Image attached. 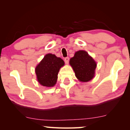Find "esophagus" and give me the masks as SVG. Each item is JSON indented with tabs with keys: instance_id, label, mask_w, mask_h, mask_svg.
I'll return each instance as SVG.
<instances>
[{
	"instance_id": "1",
	"label": "esophagus",
	"mask_w": 130,
	"mask_h": 130,
	"mask_svg": "<svg viewBox=\"0 0 130 130\" xmlns=\"http://www.w3.org/2000/svg\"><path fill=\"white\" fill-rule=\"evenodd\" d=\"M64 61L66 64H68L69 61V57H66L64 58Z\"/></svg>"
}]
</instances>
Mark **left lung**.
<instances>
[{"mask_svg":"<svg viewBox=\"0 0 130 130\" xmlns=\"http://www.w3.org/2000/svg\"><path fill=\"white\" fill-rule=\"evenodd\" d=\"M70 64L80 81L86 82L94 77L96 63L86 51L80 50L76 52L73 57L70 58Z\"/></svg>","mask_w":130,"mask_h":130,"instance_id":"left-lung-1","label":"left lung"}]
</instances>
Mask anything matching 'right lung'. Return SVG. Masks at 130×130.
I'll use <instances>...</instances> for the list:
<instances>
[{
    "instance_id": "add662e5",
    "label": "right lung",
    "mask_w": 130,
    "mask_h": 130,
    "mask_svg": "<svg viewBox=\"0 0 130 130\" xmlns=\"http://www.w3.org/2000/svg\"><path fill=\"white\" fill-rule=\"evenodd\" d=\"M64 65L61 58L54 54H46L35 68L38 82L44 86L52 87L56 83L60 69Z\"/></svg>"
}]
</instances>
